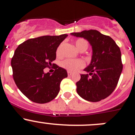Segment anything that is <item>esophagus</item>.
Listing matches in <instances>:
<instances>
[{
    "mask_svg": "<svg viewBox=\"0 0 135 135\" xmlns=\"http://www.w3.org/2000/svg\"><path fill=\"white\" fill-rule=\"evenodd\" d=\"M71 74H72V73H71V71H68V76L71 75Z\"/></svg>",
    "mask_w": 135,
    "mask_h": 135,
    "instance_id": "34e87169",
    "label": "esophagus"
}]
</instances>
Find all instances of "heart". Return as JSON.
Wrapping results in <instances>:
<instances>
[{
    "label": "heart",
    "instance_id": "b5f03b06",
    "mask_svg": "<svg viewBox=\"0 0 135 135\" xmlns=\"http://www.w3.org/2000/svg\"><path fill=\"white\" fill-rule=\"evenodd\" d=\"M76 47L79 51H85L88 47V43L83 38H79L75 42ZM63 44H61L56 50V56L57 57L61 56V49ZM60 65L65 70L69 71H76L79 69L83 68L85 64L81 60H74V59H65L60 63Z\"/></svg>",
    "mask_w": 135,
    "mask_h": 135
}]
</instances>
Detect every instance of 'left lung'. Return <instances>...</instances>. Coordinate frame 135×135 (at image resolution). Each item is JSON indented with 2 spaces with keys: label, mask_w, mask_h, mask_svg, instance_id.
Wrapping results in <instances>:
<instances>
[{
  "label": "left lung",
  "mask_w": 135,
  "mask_h": 135,
  "mask_svg": "<svg viewBox=\"0 0 135 135\" xmlns=\"http://www.w3.org/2000/svg\"><path fill=\"white\" fill-rule=\"evenodd\" d=\"M71 35L87 40L93 50L90 64L84 69L89 74H81L76 83L78 95L91 102L104 99L115 90L123 70L120 48L111 37L95 30Z\"/></svg>",
  "instance_id": "8db88e82"
}]
</instances>
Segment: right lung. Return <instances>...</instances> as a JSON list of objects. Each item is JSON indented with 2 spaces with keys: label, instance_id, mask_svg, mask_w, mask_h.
<instances>
[{
  "label": "right lung",
  "instance_id": "1",
  "mask_svg": "<svg viewBox=\"0 0 135 135\" xmlns=\"http://www.w3.org/2000/svg\"><path fill=\"white\" fill-rule=\"evenodd\" d=\"M67 36L61 34L31 38L15 50L11 60L13 79L20 91L33 102L46 103L53 100L60 91L61 80L68 77L66 70L56 64L52 74L44 72L56 60V50Z\"/></svg>",
  "mask_w": 135,
  "mask_h": 135
}]
</instances>
